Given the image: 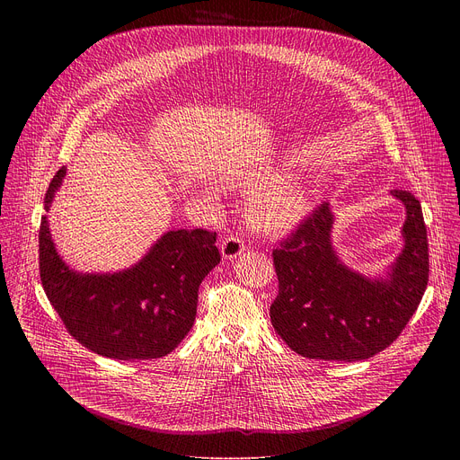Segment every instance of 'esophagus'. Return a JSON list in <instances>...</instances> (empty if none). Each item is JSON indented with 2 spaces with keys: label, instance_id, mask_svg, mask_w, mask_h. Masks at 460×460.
Returning a JSON list of instances; mask_svg holds the SVG:
<instances>
[{
  "label": "esophagus",
  "instance_id": "obj_1",
  "mask_svg": "<svg viewBox=\"0 0 460 460\" xmlns=\"http://www.w3.org/2000/svg\"><path fill=\"white\" fill-rule=\"evenodd\" d=\"M220 250H222V257L231 261V259H236V257H240V255L244 253L246 244L238 236H227V238L222 240Z\"/></svg>",
  "mask_w": 460,
  "mask_h": 460
}]
</instances>
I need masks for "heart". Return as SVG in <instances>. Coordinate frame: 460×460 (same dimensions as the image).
<instances>
[{
	"instance_id": "b5f03b06",
	"label": "heart",
	"mask_w": 460,
	"mask_h": 460,
	"mask_svg": "<svg viewBox=\"0 0 460 460\" xmlns=\"http://www.w3.org/2000/svg\"><path fill=\"white\" fill-rule=\"evenodd\" d=\"M267 188L259 190L250 201L248 216L252 224L267 233H283L298 226L311 208L305 188L291 182H279L276 177L261 181Z\"/></svg>"
}]
</instances>
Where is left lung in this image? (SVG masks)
I'll list each match as a JSON object with an SVG mask.
<instances>
[{"label": "left lung", "mask_w": 460, "mask_h": 460, "mask_svg": "<svg viewBox=\"0 0 460 460\" xmlns=\"http://www.w3.org/2000/svg\"><path fill=\"white\" fill-rule=\"evenodd\" d=\"M392 196L406 208L404 246L384 276L350 270L335 253L330 203L321 205L274 250L279 293L272 326L296 354L358 361L390 347L414 315L429 281L427 227L420 201L406 190Z\"/></svg>", "instance_id": "left-lung-1"}]
</instances>
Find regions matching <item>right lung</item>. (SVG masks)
Returning <instances> with one entry per match:
<instances>
[{"label": "right lung", "instance_id": "right-lung-1", "mask_svg": "<svg viewBox=\"0 0 460 460\" xmlns=\"http://www.w3.org/2000/svg\"><path fill=\"white\" fill-rule=\"evenodd\" d=\"M66 167L48 186L50 210ZM216 233H164L130 269L106 274L72 270L58 253L50 224L39 229V270L44 293L68 333L111 359H153L175 350L196 321L205 276L220 264Z\"/></svg>", "mask_w": 460, "mask_h": 460}]
</instances>
